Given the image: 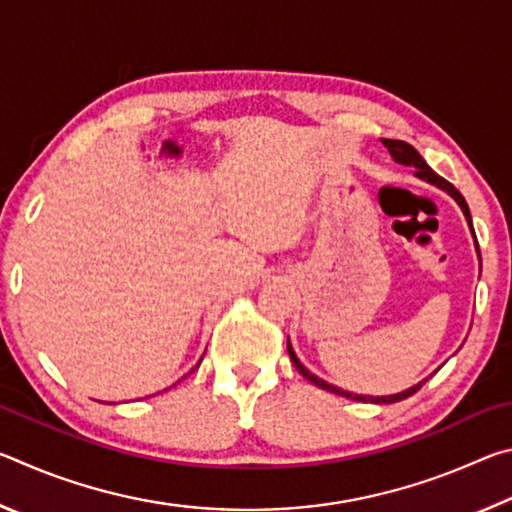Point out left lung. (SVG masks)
<instances>
[{
  "label": "left lung",
  "mask_w": 512,
  "mask_h": 512,
  "mask_svg": "<svg viewBox=\"0 0 512 512\" xmlns=\"http://www.w3.org/2000/svg\"><path fill=\"white\" fill-rule=\"evenodd\" d=\"M381 144L386 146L388 153L393 155V160H395V162L406 164V167H413V169H415V176L422 178V180H427V183L436 185V187H440V189H445V192H447L449 196H452L458 205H461V210H463V214H465L467 223H470V230H472V235H474V228H472V216H470V207H467L463 194L458 192V189H456L452 183H447L445 178H440L438 173L433 171V169L429 167V164L422 160V155H420L418 151H415L411 144H406V142H402V140H381ZM474 241H476V235H474ZM476 253H479V244H476ZM479 257H481V253H479ZM287 350H289V357H291V361H293V366H296V370L300 372V375L305 377L307 381H311V384L318 386V388H323V391H327V393H334V395L348 397V400H357V402H372V404H393V402H402V400H406V397H411L413 393H418L420 388H422L424 381H427V379H424V381H420V384H415V386H411V388H406V391L397 393V395H386V397L357 395V393H348V391H343V388H336V386H332V384H327V381H323L320 377H316L314 372H309L305 366H302L300 359L296 357V352H293V348H291V343H289V341H287Z\"/></svg>",
  "instance_id": "8db88e82"
}]
</instances>
